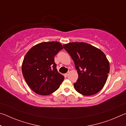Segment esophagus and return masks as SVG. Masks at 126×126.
Wrapping results in <instances>:
<instances>
[{
  "mask_svg": "<svg viewBox=\"0 0 126 126\" xmlns=\"http://www.w3.org/2000/svg\"><path fill=\"white\" fill-rule=\"evenodd\" d=\"M68 74H69V73H67L65 74V76L66 77H68Z\"/></svg>",
  "mask_w": 126,
  "mask_h": 126,
  "instance_id": "esophagus-1",
  "label": "esophagus"
}]
</instances>
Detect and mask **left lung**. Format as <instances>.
Returning a JSON list of instances; mask_svg holds the SVG:
<instances>
[{"label":"left lung","instance_id":"8db88e82","mask_svg":"<svg viewBox=\"0 0 126 126\" xmlns=\"http://www.w3.org/2000/svg\"><path fill=\"white\" fill-rule=\"evenodd\" d=\"M74 61L78 78L74 83L76 90L84 95H94L105 84L110 72V63L103 52L84 42L63 45Z\"/></svg>","mask_w":126,"mask_h":126}]
</instances>
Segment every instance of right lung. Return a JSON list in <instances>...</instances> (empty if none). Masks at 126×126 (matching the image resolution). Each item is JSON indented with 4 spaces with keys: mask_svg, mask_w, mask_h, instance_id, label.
I'll use <instances>...</instances> for the list:
<instances>
[{
    "mask_svg": "<svg viewBox=\"0 0 126 126\" xmlns=\"http://www.w3.org/2000/svg\"><path fill=\"white\" fill-rule=\"evenodd\" d=\"M63 48L58 42H42L33 47L25 55L22 73L35 93L49 95L59 88L64 77L57 71L54 56Z\"/></svg>",
    "mask_w": 126,
    "mask_h": 126,
    "instance_id": "1",
    "label": "right lung"
}]
</instances>
